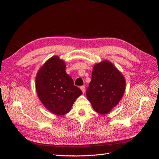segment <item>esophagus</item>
Returning a JSON list of instances; mask_svg holds the SVG:
<instances>
[{"label": "esophagus", "mask_w": 159, "mask_h": 159, "mask_svg": "<svg viewBox=\"0 0 159 159\" xmlns=\"http://www.w3.org/2000/svg\"><path fill=\"white\" fill-rule=\"evenodd\" d=\"M80 89H81V91H82V92L84 93H85V85L81 86V87H80Z\"/></svg>", "instance_id": "esophagus-1"}]
</instances>
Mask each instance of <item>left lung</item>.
Returning <instances> with one entry per match:
<instances>
[{
	"instance_id": "obj_1",
	"label": "left lung",
	"mask_w": 159,
	"mask_h": 159,
	"mask_svg": "<svg viewBox=\"0 0 159 159\" xmlns=\"http://www.w3.org/2000/svg\"><path fill=\"white\" fill-rule=\"evenodd\" d=\"M123 74L107 60L96 64L86 96L96 112L105 115L116 106L125 91Z\"/></svg>"
}]
</instances>
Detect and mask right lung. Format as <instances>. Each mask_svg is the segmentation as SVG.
<instances>
[{
	"label": "right lung",
	"mask_w": 159,
	"mask_h": 159,
	"mask_svg": "<svg viewBox=\"0 0 159 159\" xmlns=\"http://www.w3.org/2000/svg\"><path fill=\"white\" fill-rule=\"evenodd\" d=\"M36 89L44 106L59 116L68 113L75 99L82 94L66 73L64 60L56 56L48 60L38 70Z\"/></svg>",
	"instance_id": "add662e5"
}]
</instances>
